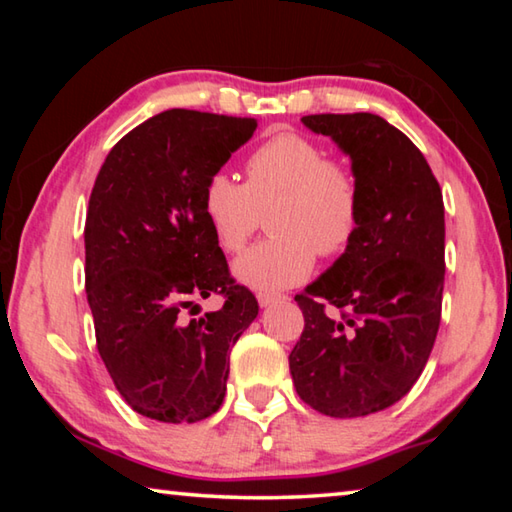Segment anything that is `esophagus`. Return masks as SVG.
<instances>
[{
    "label": "esophagus",
    "mask_w": 512,
    "mask_h": 512,
    "mask_svg": "<svg viewBox=\"0 0 512 512\" xmlns=\"http://www.w3.org/2000/svg\"><path fill=\"white\" fill-rule=\"evenodd\" d=\"M280 300H284L282 293H257L259 307H271L273 302H280Z\"/></svg>",
    "instance_id": "1"
}]
</instances>
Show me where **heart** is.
Masks as SVG:
<instances>
[{"mask_svg": "<svg viewBox=\"0 0 512 512\" xmlns=\"http://www.w3.org/2000/svg\"><path fill=\"white\" fill-rule=\"evenodd\" d=\"M361 183L350 164L329 160L307 135L275 133L248 155L246 183L216 171L203 187V216L225 253H239L268 214L271 237L235 262L250 289L277 291L305 280L318 257H339L357 237Z\"/></svg>", "mask_w": 512, "mask_h": 512, "instance_id": "obj_1", "label": "heart"}]
</instances>
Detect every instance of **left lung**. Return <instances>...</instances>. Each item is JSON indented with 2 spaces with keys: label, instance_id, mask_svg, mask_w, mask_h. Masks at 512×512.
I'll return each instance as SVG.
<instances>
[{
  "label": "left lung",
  "instance_id": "1",
  "mask_svg": "<svg viewBox=\"0 0 512 512\" xmlns=\"http://www.w3.org/2000/svg\"><path fill=\"white\" fill-rule=\"evenodd\" d=\"M350 155L361 223L350 248L298 293L289 354L302 402L329 418L384 411L411 391L436 341L445 284V205L409 137L379 115H307Z\"/></svg>",
  "mask_w": 512,
  "mask_h": 512
}]
</instances>
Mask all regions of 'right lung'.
<instances>
[{"mask_svg": "<svg viewBox=\"0 0 512 512\" xmlns=\"http://www.w3.org/2000/svg\"><path fill=\"white\" fill-rule=\"evenodd\" d=\"M255 128L250 117L164 110L121 137L94 180L85 293L97 350L121 397L149 420L183 424L219 411L232 345L257 318L201 207L207 178ZM212 292L224 307L189 321L184 311Z\"/></svg>", "mask_w": 512, "mask_h": 512, "instance_id": "right-lung-1", "label": "right lung"}]
</instances>
